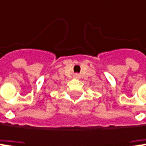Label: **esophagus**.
Segmentation results:
<instances>
[{
  "label": "esophagus",
  "mask_w": 146,
  "mask_h": 146,
  "mask_svg": "<svg viewBox=\"0 0 146 146\" xmlns=\"http://www.w3.org/2000/svg\"><path fill=\"white\" fill-rule=\"evenodd\" d=\"M74 77H75V78H79V77H80V74H74Z\"/></svg>",
  "instance_id": "obj_1"
}]
</instances>
